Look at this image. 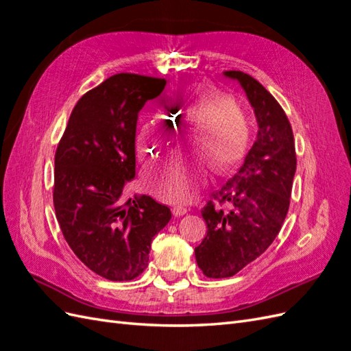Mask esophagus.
<instances>
[{
	"mask_svg": "<svg viewBox=\"0 0 351 351\" xmlns=\"http://www.w3.org/2000/svg\"><path fill=\"white\" fill-rule=\"evenodd\" d=\"M187 212H189V209L186 206H182V205H177V206L173 208V214L176 217H182V215L187 214Z\"/></svg>",
	"mask_w": 351,
	"mask_h": 351,
	"instance_id": "esophagus-1",
	"label": "esophagus"
}]
</instances>
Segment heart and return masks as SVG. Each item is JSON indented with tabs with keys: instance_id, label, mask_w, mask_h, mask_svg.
<instances>
[{
	"instance_id": "b5f03b06",
	"label": "heart",
	"mask_w": 351,
	"mask_h": 351,
	"mask_svg": "<svg viewBox=\"0 0 351 351\" xmlns=\"http://www.w3.org/2000/svg\"><path fill=\"white\" fill-rule=\"evenodd\" d=\"M182 111L195 125L202 127L204 139L195 146L210 156L218 169H226L243 155L249 141V123L230 95L209 84H195L184 90ZM173 120V117H171ZM156 115L141 130L136 151L142 161L158 155L176 133V124ZM208 177V167L199 156H174L151 168L146 182L159 197L187 200Z\"/></svg>"
}]
</instances>
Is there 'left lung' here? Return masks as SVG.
<instances>
[{
    "label": "left lung",
    "mask_w": 351,
    "mask_h": 351,
    "mask_svg": "<svg viewBox=\"0 0 351 351\" xmlns=\"http://www.w3.org/2000/svg\"><path fill=\"white\" fill-rule=\"evenodd\" d=\"M222 74L246 93L258 134L239 171L212 193L230 210L212 202L202 209L208 232L195 256L208 278L232 277L271 246L289 212L297 164L291 125L277 99L246 73Z\"/></svg>",
    "instance_id": "8db88e82"
}]
</instances>
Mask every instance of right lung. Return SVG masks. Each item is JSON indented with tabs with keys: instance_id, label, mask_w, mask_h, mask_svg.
I'll return each mask as SVG.
<instances>
[{
	"instance_id": "right-lung-1",
	"label": "right lung",
	"mask_w": 351,
	"mask_h": 351,
	"mask_svg": "<svg viewBox=\"0 0 351 351\" xmlns=\"http://www.w3.org/2000/svg\"><path fill=\"white\" fill-rule=\"evenodd\" d=\"M165 79L120 73L84 93L56 152L54 208L74 254L110 281L146 269L152 239L171 219L151 196L124 199L136 176V125Z\"/></svg>"
}]
</instances>
